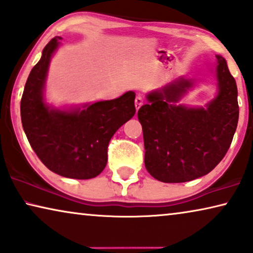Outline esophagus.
<instances>
[{"mask_svg":"<svg viewBox=\"0 0 253 253\" xmlns=\"http://www.w3.org/2000/svg\"><path fill=\"white\" fill-rule=\"evenodd\" d=\"M143 105H144V99L141 98L140 95H137L136 99H134V106H136V109L138 110Z\"/></svg>","mask_w":253,"mask_h":253,"instance_id":"esophagus-1","label":"esophagus"}]
</instances>
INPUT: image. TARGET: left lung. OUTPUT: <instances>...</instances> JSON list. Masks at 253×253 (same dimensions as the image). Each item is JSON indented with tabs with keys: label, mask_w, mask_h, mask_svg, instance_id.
<instances>
[{
	"label": "left lung",
	"mask_w": 253,
	"mask_h": 253,
	"mask_svg": "<svg viewBox=\"0 0 253 253\" xmlns=\"http://www.w3.org/2000/svg\"><path fill=\"white\" fill-rule=\"evenodd\" d=\"M219 94L207 108L176 102L192 83L178 79L147 95L138 110L143 126L145 167L165 183L202 177L219 165L229 150L238 122L237 85L227 62L216 55Z\"/></svg>",
	"instance_id": "left-lung-1"
}]
</instances>
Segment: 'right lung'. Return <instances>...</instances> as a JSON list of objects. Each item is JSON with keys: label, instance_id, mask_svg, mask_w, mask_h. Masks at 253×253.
<instances>
[{"label": "right lung", "instance_id": "1", "mask_svg": "<svg viewBox=\"0 0 253 253\" xmlns=\"http://www.w3.org/2000/svg\"><path fill=\"white\" fill-rule=\"evenodd\" d=\"M58 39L54 38L46 44L26 81L20 101L23 129L31 147L49 170L69 178H93L106 167L114 133L136 113V94L130 91L74 112L48 108L42 88Z\"/></svg>", "mask_w": 253, "mask_h": 253}]
</instances>
